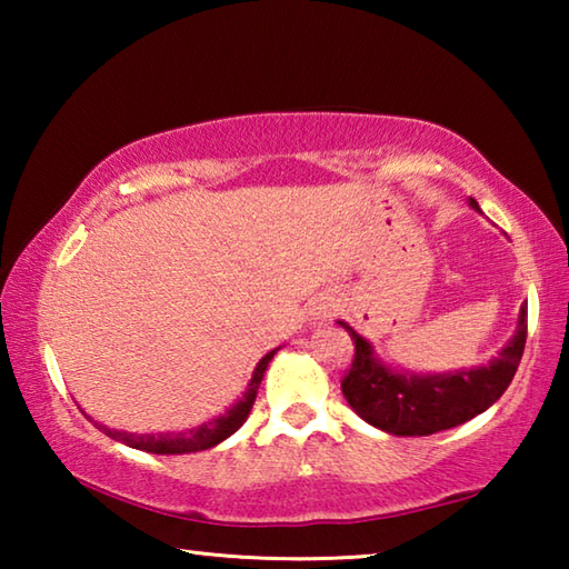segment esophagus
I'll use <instances>...</instances> for the list:
<instances>
[{"label":"esophagus","mask_w":569,"mask_h":569,"mask_svg":"<svg viewBox=\"0 0 569 569\" xmlns=\"http://www.w3.org/2000/svg\"><path fill=\"white\" fill-rule=\"evenodd\" d=\"M316 316H321V319H323V316H326V311H319V313H316Z\"/></svg>","instance_id":"obj_1"}]
</instances>
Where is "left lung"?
<instances>
[{
	"label": "left lung",
	"mask_w": 569,
	"mask_h": 569,
	"mask_svg": "<svg viewBox=\"0 0 569 569\" xmlns=\"http://www.w3.org/2000/svg\"><path fill=\"white\" fill-rule=\"evenodd\" d=\"M469 206L479 210L477 200ZM353 341L351 369L341 391L363 421L393 437H429L459 427L487 411L512 383L527 341V303L519 308L517 331L492 361L449 373L393 371L373 356V346L339 321Z\"/></svg>",
	"instance_id": "left-lung-1"
}]
</instances>
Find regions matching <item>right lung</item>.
Returning <instances> with one entry per match:
<instances>
[{
    "label": "right lung",
    "instance_id": "right-lung-1",
    "mask_svg": "<svg viewBox=\"0 0 569 569\" xmlns=\"http://www.w3.org/2000/svg\"><path fill=\"white\" fill-rule=\"evenodd\" d=\"M276 351L278 349L268 351L263 359L258 361L253 379H250L248 389L243 391V399L236 401L233 407H230L226 413H220L218 419H210L206 423H200V427L178 431V435H130V431L110 429V427H104V423H94V427L104 431L110 439L122 441V445H128L132 449L150 451V455H190V451H203V449L216 447L223 439H228L230 435H236L240 427H243V421L248 419L250 409H253V401H256L258 387H261V381H263V373L268 369V363H271Z\"/></svg>",
    "mask_w": 569,
    "mask_h": 569
}]
</instances>
